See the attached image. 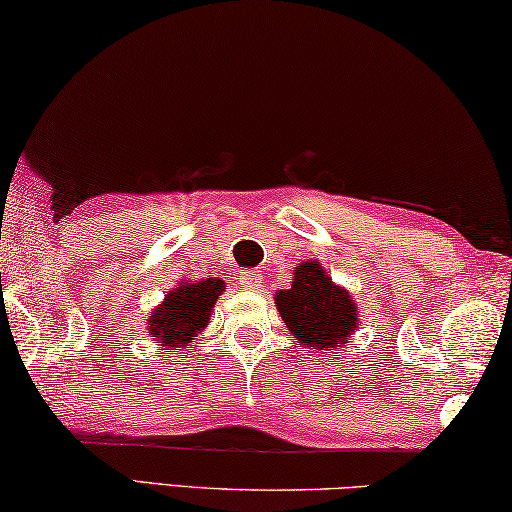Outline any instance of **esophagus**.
I'll list each match as a JSON object with an SVG mask.
<instances>
[{"mask_svg": "<svg viewBox=\"0 0 512 512\" xmlns=\"http://www.w3.org/2000/svg\"><path fill=\"white\" fill-rule=\"evenodd\" d=\"M237 280H239V285L243 289H257L259 280H262V275H259L257 271H241Z\"/></svg>", "mask_w": 512, "mask_h": 512, "instance_id": "obj_1", "label": "esophagus"}]
</instances>
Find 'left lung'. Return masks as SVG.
I'll use <instances>...</instances> for the list:
<instances>
[{
	"label": "left lung",
	"instance_id": "8db88e82",
	"mask_svg": "<svg viewBox=\"0 0 512 512\" xmlns=\"http://www.w3.org/2000/svg\"><path fill=\"white\" fill-rule=\"evenodd\" d=\"M275 305L298 342L319 351L348 344V335L358 326V307L348 291L332 285L316 262L300 266L294 285L275 294Z\"/></svg>",
	"mask_w": 512,
	"mask_h": 512
}]
</instances>
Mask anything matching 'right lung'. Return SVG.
<instances>
[{"label":"right lung","instance_id":"1","mask_svg":"<svg viewBox=\"0 0 512 512\" xmlns=\"http://www.w3.org/2000/svg\"><path fill=\"white\" fill-rule=\"evenodd\" d=\"M225 282L207 278L200 282H184L182 287L170 291L157 310L152 312L148 328L164 351H180L189 346L191 339L207 326L209 312L216 298L223 294Z\"/></svg>","mask_w":512,"mask_h":512}]
</instances>
